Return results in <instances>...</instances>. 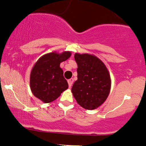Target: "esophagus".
Masks as SVG:
<instances>
[{
    "mask_svg": "<svg viewBox=\"0 0 146 146\" xmlns=\"http://www.w3.org/2000/svg\"><path fill=\"white\" fill-rule=\"evenodd\" d=\"M73 78H71L69 79V80H68V86H69V88H71L72 86V85H73Z\"/></svg>",
    "mask_w": 146,
    "mask_h": 146,
    "instance_id": "obj_1",
    "label": "esophagus"
}]
</instances>
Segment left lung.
Instances as JSON below:
<instances>
[{
	"label": "left lung",
	"instance_id": "obj_1",
	"mask_svg": "<svg viewBox=\"0 0 146 146\" xmlns=\"http://www.w3.org/2000/svg\"><path fill=\"white\" fill-rule=\"evenodd\" d=\"M78 80L71 88L73 96L85 109L94 110L106 101L110 93L111 80L106 66L98 57L75 53Z\"/></svg>",
	"mask_w": 146,
	"mask_h": 146
}]
</instances>
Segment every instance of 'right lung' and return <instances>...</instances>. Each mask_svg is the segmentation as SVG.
I'll use <instances>...</instances> for the list:
<instances>
[{
	"label": "right lung",
	"mask_w": 146,
	"mask_h": 146,
	"mask_svg": "<svg viewBox=\"0 0 146 146\" xmlns=\"http://www.w3.org/2000/svg\"><path fill=\"white\" fill-rule=\"evenodd\" d=\"M71 56L69 51L52 52L38 59L30 75V88L35 97L44 103H50L67 89V81L64 78L60 64Z\"/></svg>",
	"instance_id": "1"
}]
</instances>
